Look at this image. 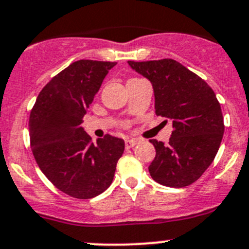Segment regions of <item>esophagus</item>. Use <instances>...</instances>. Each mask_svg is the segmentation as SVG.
<instances>
[{"instance_id": "34e87169", "label": "esophagus", "mask_w": 249, "mask_h": 249, "mask_svg": "<svg viewBox=\"0 0 249 249\" xmlns=\"http://www.w3.org/2000/svg\"><path fill=\"white\" fill-rule=\"evenodd\" d=\"M138 142V139H127V140H125V146H126V149H131V147L135 146Z\"/></svg>"}]
</instances>
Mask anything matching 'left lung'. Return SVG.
<instances>
[{
    "label": "left lung",
    "mask_w": 249,
    "mask_h": 249,
    "mask_svg": "<svg viewBox=\"0 0 249 249\" xmlns=\"http://www.w3.org/2000/svg\"><path fill=\"white\" fill-rule=\"evenodd\" d=\"M127 63L151 82L156 115L172 120L169 144L150 140L156 150L149 166L151 178L169 187L191 185L211 165L222 141L225 124L216 94L174 59Z\"/></svg>",
    "instance_id": "1"
}]
</instances>
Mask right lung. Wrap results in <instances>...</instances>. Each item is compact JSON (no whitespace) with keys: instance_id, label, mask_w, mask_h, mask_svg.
Returning <instances> with one entry per match:
<instances>
[{"instance_id":"obj_1","label":"right lung","mask_w":249,"mask_h":249,"mask_svg":"<svg viewBox=\"0 0 249 249\" xmlns=\"http://www.w3.org/2000/svg\"><path fill=\"white\" fill-rule=\"evenodd\" d=\"M115 62L80 59L49 80L30 115L33 156L46 178L64 194L87 200L110 186L124 152L109 134L91 142L83 116Z\"/></svg>"}]
</instances>
